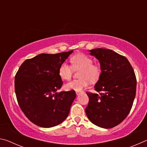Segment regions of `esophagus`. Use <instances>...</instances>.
<instances>
[{
    "mask_svg": "<svg viewBox=\"0 0 147 147\" xmlns=\"http://www.w3.org/2000/svg\"><path fill=\"white\" fill-rule=\"evenodd\" d=\"M76 95H79L80 94H81V92H80V91H76Z\"/></svg>",
    "mask_w": 147,
    "mask_h": 147,
    "instance_id": "1",
    "label": "esophagus"
}]
</instances>
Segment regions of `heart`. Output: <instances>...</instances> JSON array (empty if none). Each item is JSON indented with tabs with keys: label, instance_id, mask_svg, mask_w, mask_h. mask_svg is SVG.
Wrapping results in <instances>:
<instances>
[{
	"label": "heart",
	"instance_id": "obj_1",
	"mask_svg": "<svg viewBox=\"0 0 147 147\" xmlns=\"http://www.w3.org/2000/svg\"><path fill=\"white\" fill-rule=\"evenodd\" d=\"M71 67L67 62H63L58 69L59 76L62 80H69L71 78L73 69H80L78 80H74L65 84L67 90L80 91L88 85L89 82L94 83L98 80L101 69L97 65L93 64V59L83 54H76L71 58Z\"/></svg>",
	"mask_w": 147,
	"mask_h": 147
}]
</instances>
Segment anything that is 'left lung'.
I'll use <instances>...</instances> for the list:
<instances>
[{"label": "left lung", "instance_id": "obj_1", "mask_svg": "<svg viewBox=\"0 0 147 147\" xmlns=\"http://www.w3.org/2000/svg\"><path fill=\"white\" fill-rule=\"evenodd\" d=\"M89 54L98 59L101 74L94 85L99 94L87 93L89 100L85 111L92 123L111 128L125 119L136 93V78L126 57L110 49H94Z\"/></svg>", "mask_w": 147, "mask_h": 147}]
</instances>
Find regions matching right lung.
Returning <instances> with one entry per match:
<instances>
[{"label":"right lung","mask_w":147,"mask_h":147,"mask_svg":"<svg viewBox=\"0 0 147 147\" xmlns=\"http://www.w3.org/2000/svg\"><path fill=\"white\" fill-rule=\"evenodd\" d=\"M73 51L55 54H40L26 59L15 77L17 102L32 123L51 128L61 123L70 111L75 91H58L63 84L60 65Z\"/></svg>","instance_id":"1"}]
</instances>
